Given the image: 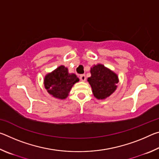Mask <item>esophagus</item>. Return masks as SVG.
Segmentation results:
<instances>
[{"label": "esophagus", "mask_w": 159, "mask_h": 159, "mask_svg": "<svg viewBox=\"0 0 159 159\" xmlns=\"http://www.w3.org/2000/svg\"><path fill=\"white\" fill-rule=\"evenodd\" d=\"M80 80H81V81H85V80H86V76L85 74H81L80 76Z\"/></svg>", "instance_id": "esophagus-1"}]
</instances>
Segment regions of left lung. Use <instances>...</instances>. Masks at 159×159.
<instances>
[{"instance_id": "1", "label": "left lung", "mask_w": 159, "mask_h": 159, "mask_svg": "<svg viewBox=\"0 0 159 159\" xmlns=\"http://www.w3.org/2000/svg\"><path fill=\"white\" fill-rule=\"evenodd\" d=\"M91 76L88 81L92 87L94 96L98 99H105L114 92L117 88V75L102 64L94 66L90 70Z\"/></svg>"}]
</instances>
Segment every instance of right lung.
Wrapping results in <instances>:
<instances>
[{"instance_id": "right-lung-1", "label": "right lung", "mask_w": 159, "mask_h": 159, "mask_svg": "<svg viewBox=\"0 0 159 159\" xmlns=\"http://www.w3.org/2000/svg\"><path fill=\"white\" fill-rule=\"evenodd\" d=\"M76 75L69 74L68 69L60 66L45 77L44 85L48 93L59 99H65L74 83L79 82Z\"/></svg>"}]
</instances>
